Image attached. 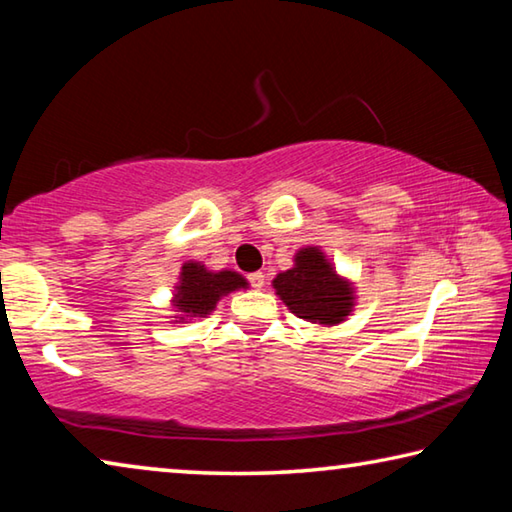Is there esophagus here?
<instances>
[{
  "instance_id": "1",
  "label": "esophagus",
  "mask_w": 512,
  "mask_h": 512,
  "mask_svg": "<svg viewBox=\"0 0 512 512\" xmlns=\"http://www.w3.org/2000/svg\"><path fill=\"white\" fill-rule=\"evenodd\" d=\"M248 282H250V287H253V289H262L264 282H266V277H264L262 271H257V273H250L248 275Z\"/></svg>"
}]
</instances>
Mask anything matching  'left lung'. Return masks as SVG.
I'll list each match as a JSON object with an SVG mask.
<instances>
[{
	"label": "left lung",
	"mask_w": 512,
	"mask_h": 512,
	"mask_svg": "<svg viewBox=\"0 0 512 512\" xmlns=\"http://www.w3.org/2000/svg\"><path fill=\"white\" fill-rule=\"evenodd\" d=\"M273 289L293 314L318 325H339L354 305L350 282L336 275L318 246L298 250L296 266L277 275Z\"/></svg>",
	"instance_id": "1"
}]
</instances>
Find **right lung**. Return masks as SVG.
Returning a JSON list of instances; mask_svg holds the SVG:
<instances>
[{"label":"right lung","instance_id":"1","mask_svg":"<svg viewBox=\"0 0 512 512\" xmlns=\"http://www.w3.org/2000/svg\"><path fill=\"white\" fill-rule=\"evenodd\" d=\"M248 282L235 271H207L203 264L187 262L180 271V282L176 287V298H173V307H176L183 318H205L210 311H214L216 302L223 296L246 289Z\"/></svg>","mask_w":512,"mask_h":512}]
</instances>
